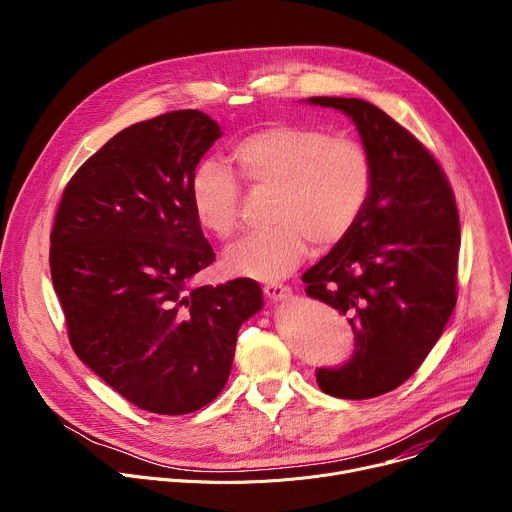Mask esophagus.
Returning a JSON list of instances; mask_svg holds the SVG:
<instances>
[{
    "label": "esophagus",
    "mask_w": 512,
    "mask_h": 512,
    "mask_svg": "<svg viewBox=\"0 0 512 512\" xmlns=\"http://www.w3.org/2000/svg\"><path fill=\"white\" fill-rule=\"evenodd\" d=\"M263 291H265V296L273 302H285L291 298V287L281 285V283H269L263 287Z\"/></svg>",
    "instance_id": "obj_1"
}]
</instances>
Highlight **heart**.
I'll list each match as a JSON object with an SVG mask.
<instances>
[{"label":"heart","instance_id":"heart-1","mask_svg":"<svg viewBox=\"0 0 512 512\" xmlns=\"http://www.w3.org/2000/svg\"><path fill=\"white\" fill-rule=\"evenodd\" d=\"M239 176L255 190H271L265 231L245 235L225 251L231 275L275 281L316 249L334 247L358 221L373 188V162L362 145L318 127L277 123L233 145ZM196 221L218 239L239 227L241 190L233 172L200 164L190 180Z\"/></svg>","mask_w":512,"mask_h":512}]
</instances>
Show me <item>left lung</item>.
I'll use <instances>...</instances> for the list:
<instances>
[{"label":"left lung","mask_w":512,"mask_h":512,"mask_svg":"<svg viewBox=\"0 0 512 512\" xmlns=\"http://www.w3.org/2000/svg\"><path fill=\"white\" fill-rule=\"evenodd\" d=\"M308 103L348 115L373 162L358 221L302 277L310 298L350 318L356 338L342 367L316 371L320 389L371 399L419 369L456 308L460 216L440 164L385 111L344 97Z\"/></svg>","instance_id":"1"}]
</instances>
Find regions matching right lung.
<instances>
[{"instance_id":"1","label":"right lung","mask_w":512,"mask_h":512,"mask_svg":"<svg viewBox=\"0 0 512 512\" xmlns=\"http://www.w3.org/2000/svg\"><path fill=\"white\" fill-rule=\"evenodd\" d=\"M223 135L196 109L135 123L66 184L50 273L72 350L135 407L202 409L229 381L237 332L263 308L257 281L194 287L214 261L190 180Z\"/></svg>"}]
</instances>
